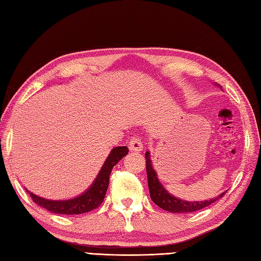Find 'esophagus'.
Returning <instances> with one entry per match:
<instances>
[{
  "mask_svg": "<svg viewBox=\"0 0 261 261\" xmlns=\"http://www.w3.org/2000/svg\"><path fill=\"white\" fill-rule=\"evenodd\" d=\"M129 149L132 152H141V150H143V143L140 137H132V140L129 141Z\"/></svg>",
  "mask_w": 261,
  "mask_h": 261,
  "instance_id": "esophagus-1",
  "label": "esophagus"
}]
</instances>
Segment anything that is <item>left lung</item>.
Listing matches in <instances>:
<instances>
[{"label": "left lung", "instance_id": "1", "mask_svg": "<svg viewBox=\"0 0 261 261\" xmlns=\"http://www.w3.org/2000/svg\"><path fill=\"white\" fill-rule=\"evenodd\" d=\"M146 159V172H147V181H148V189L150 199L156 205H159L161 209L165 211L173 212V213H188L194 212L203 209L205 206H209L214 202L221 199L225 194L224 192L218 195L217 198H213L205 201H185L175 198L174 195L170 194L164 189L163 185L161 184L158 178L155 170L152 166V161H150L149 152L145 153Z\"/></svg>", "mask_w": 261, "mask_h": 261}]
</instances>
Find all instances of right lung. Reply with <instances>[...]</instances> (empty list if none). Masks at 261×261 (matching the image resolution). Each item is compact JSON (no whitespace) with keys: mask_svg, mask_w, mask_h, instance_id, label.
Returning a JSON list of instances; mask_svg holds the SVG:
<instances>
[{"mask_svg":"<svg viewBox=\"0 0 261 261\" xmlns=\"http://www.w3.org/2000/svg\"><path fill=\"white\" fill-rule=\"evenodd\" d=\"M127 153H128V148L126 146H118L113 148L111 154L108 155L107 160L105 161V163H103L101 170L98 173L94 183L91 184V187L85 193L77 196V198L63 201H55L40 198V196L33 194L27 189L25 191L30 194L34 203L44 207V209H47L52 213L69 214L70 216V214H82L95 210L102 203L103 199H105L109 184V175H111L113 167L124 156H126Z\"/></svg>","mask_w":261,"mask_h":261,"instance_id":"obj_1","label":"right lung"}]
</instances>
